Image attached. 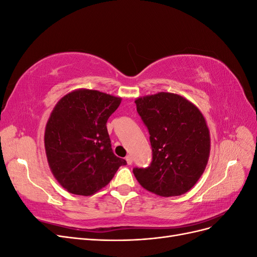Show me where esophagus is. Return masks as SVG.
Instances as JSON below:
<instances>
[{
	"mask_svg": "<svg viewBox=\"0 0 257 257\" xmlns=\"http://www.w3.org/2000/svg\"><path fill=\"white\" fill-rule=\"evenodd\" d=\"M125 160H126V163H127V164H128V165H131V164H132V163H133V158H132V157H131V155H127V157L125 158Z\"/></svg>",
	"mask_w": 257,
	"mask_h": 257,
	"instance_id": "esophagus-1",
	"label": "esophagus"
}]
</instances>
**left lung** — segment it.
<instances>
[{"label": "left lung", "instance_id": "8db88e82", "mask_svg": "<svg viewBox=\"0 0 257 257\" xmlns=\"http://www.w3.org/2000/svg\"><path fill=\"white\" fill-rule=\"evenodd\" d=\"M149 130L152 163L133 173L144 189L162 197L189 192L204 174L210 155V132L204 114L188 98L159 92L135 99Z\"/></svg>", "mask_w": 257, "mask_h": 257}]
</instances>
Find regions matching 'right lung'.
Returning <instances> with one entry per match:
<instances>
[{"label":"right lung","mask_w":257,"mask_h":257,"mask_svg":"<svg viewBox=\"0 0 257 257\" xmlns=\"http://www.w3.org/2000/svg\"><path fill=\"white\" fill-rule=\"evenodd\" d=\"M121 100L81 88L67 93L53 107L45 127V151L53 177L67 192L91 196L126 164L113 154L106 126Z\"/></svg>","instance_id":"1"}]
</instances>
